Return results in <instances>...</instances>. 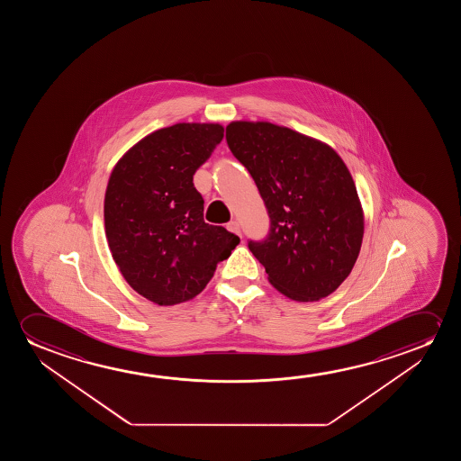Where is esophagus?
<instances>
[{
    "instance_id": "34e87169",
    "label": "esophagus",
    "mask_w": 461,
    "mask_h": 461,
    "mask_svg": "<svg viewBox=\"0 0 461 461\" xmlns=\"http://www.w3.org/2000/svg\"><path fill=\"white\" fill-rule=\"evenodd\" d=\"M228 231H231V233L238 234V236H240V223L238 221H230L227 225Z\"/></svg>"
}]
</instances>
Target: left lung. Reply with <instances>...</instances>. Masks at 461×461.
Here are the masks:
<instances>
[{"label":"left lung","mask_w":461,"mask_h":461,"mask_svg":"<svg viewBox=\"0 0 461 461\" xmlns=\"http://www.w3.org/2000/svg\"><path fill=\"white\" fill-rule=\"evenodd\" d=\"M228 148L257 184L271 219L249 249L267 280L299 303L332 294L353 271L364 211L340 156L320 140L267 121H233Z\"/></svg>","instance_id":"obj_1"}]
</instances>
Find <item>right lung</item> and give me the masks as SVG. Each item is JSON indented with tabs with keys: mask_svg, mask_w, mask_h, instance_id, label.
<instances>
[{
	"mask_svg": "<svg viewBox=\"0 0 461 461\" xmlns=\"http://www.w3.org/2000/svg\"><path fill=\"white\" fill-rule=\"evenodd\" d=\"M223 139L214 122H177L133 145L108 179L104 219L122 277L158 305L200 294L240 238L203 219L194 175Z\"/></svg>",
	"mask_w": 461,
	"mask_h": 461,
	"instance_id": "add662e5",
	"label": "right lung"
}]
</instances>
